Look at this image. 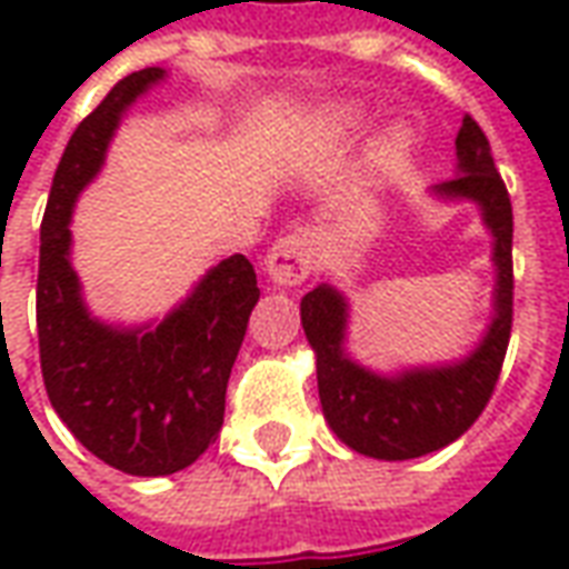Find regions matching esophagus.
<instances>
[{"label": "esophagus", "mask_w": 569, "mask_h": 569, "mask_svg": "<svg viewBox=\"0 0 569 569\" xmlns=\"http://www.w3.org/2000/svg\"><path fill=\"white\" fill-rule=\"evenodd\" d=\"M320 264V240L313 231H292L280 237L268 252V277L277 286H298L308 280Z\"/></svg>", "instance_id": "1"}]
</instances>
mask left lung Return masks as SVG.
<instances>
[{"label":"left lung","instance_id":"obj_1","mask_svg":"<svg viewBox=\"0 0 569 569\" xmlns=\"http://www.w3.org/2000/svg\"><path fill=\"white\" fill-rule=\"evenodd\" d=\"M457 176L432 191L472 200L493 237V320L478 347L451 366L378 375L347 357V301L329 283L301 298V326L317 353L322 415L347 448L378 460H411L460 439L493 396L512 335V200L472 116L457 133Z\"/></svg>","mask_w":569,"mask_h":569}]
</instances>
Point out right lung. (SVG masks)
<instances>
[{"label":"right lung","instance_id":"1","mask_svg":"<svg viewBox=\"0 0 569 569\" xmlns=\"http://www.w3.org/2000/svg\"><path fill=\"white\" fill-rule=\"evenodd\" d=\"M163 69L130 72L81 121L57 163L39 247L36 326L44 390L69 432L128 476H170L210 448L249 313L259 301L247 256L207 271L158 326L121 329L91 317L69 261L72 207L103 167L118 121Z\"/></svg>","mask_w":569,"mask_h":569}]
</instances>
